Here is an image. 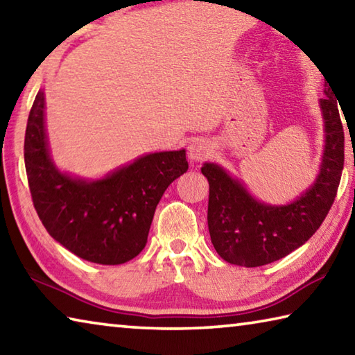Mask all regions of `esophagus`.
Listing matches in <instances>:
<instances>
[{
  "label": "esophagus",
  "instance_id": "obj_1",
  "mask_svg": "<svg viewBox=\"0 0 355 355\" xmlns=\"http://www.w3.org/2000/svg\"><path fill=\"white\" fill-rule=\"evenodd\" d=\"M211 153H213L211 144L203 139H197L194 142H191L188 147V155L192 161H203L209 158Z\"/></svg>",
  "mask_w": 355,
  "mask_h": 355
}]
</instances>
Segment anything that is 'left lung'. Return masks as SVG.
I'll list each match as a JSON object with an SVG mask.
<instances>
[{
    "mask_svg": "<svg viewBox=\"0 0 355 355\" xmlns=\"http://www.w3.org/2000/svg\"><path fill=\"white\" fill-rule=\"evenodd\" d=\"M330 89L320 100L326 131L321 169L316 182L293 203L272 207L258 202L222 167L203 164L209 183V236L225 261L245 268L277 261L309 241L326 219L345 164L343 123Z\"/></svg>",
    "mask_w": 355,
    "mask_h": 355,
    "instance_id": "obj_1",
    "label": "left lung"
}]
</instances>
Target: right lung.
I'll use <instances>...</instances> for the list:
<instances>
[{"mask_svg": "<svg viewBox=\"0 0 355 355\" xmlns=\"http://www.w3.org/2000/svg\"><path fill=\"white\" fill-rule=\"evenodd\" d=\"M45 95H35L26 125L25 166L33 203L46 232L83 260L122 264L146 248L156 205L188 171L184 150L150 153L87 182L56 169L45 135Z\"/></svg>", "mask_w": 355, "mask_h": 355, "instance_id": "add662e5", "label": "right lung"}]
</instances>
